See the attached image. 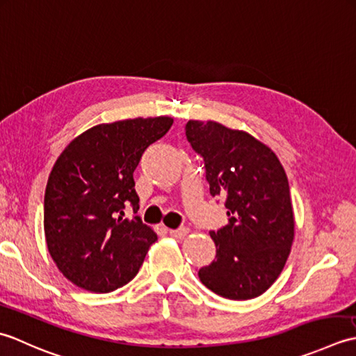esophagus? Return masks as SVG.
<instances>
[{
    "mask_svg": "<svg viewBox=\"0 0 356 356\" xmlns=\"http://www.w3.org/2000/svg\"><path fill=\"white\" fill-rule=\"evenodd\" d=\"M169 234H170V236H173V238H183V236H186V235L188 234V229H186V227L173 229V230H169Z\"/></svg>",
    "mask_w": 356,
    "mask_h": 356,
    "instance_id": "esophagus-1",
    "label": "esophagus"
}]
</instances>
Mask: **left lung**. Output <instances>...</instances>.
Returning a JSON list of instances; mask_svg holds the SVG:
<instances>
[{"mask_svg":"<svg viewBox=\"0 0 356 356\" xmlns=\"http://www.w3.org/2000/svg\"><path fill=\"white\" fill-rule=\"evenodd\" d=\"M186 136L202 158L212 197L229 221L210 230L216 257L198 277L229 300L257 298L284 267L293 241V209L286 172L273 152L243 130L215 121H187Z\"/></svg>","mask_w":356,"mask_h":356,"instance_id":"8db88e82","label":"left lung"}]
</instances>
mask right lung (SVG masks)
Returning a JSON list of instances; mask_svg holds the SVG:
<instances>
[{
    "label": "right lung",
    "mask_w": 356,
    "mask_h": 356,
    "mask_svg": "<svg viewBox=\"0 0 356 356\" xmlns=\"http://www.w3.org/2000/svg\"><path fill=\"white\" fill-rule=\"evenodd\" d=\"M169 117L135 118L86 130L56 159L44 195V234L64 277L95 293L135 278L155 232L138 212L134 172L146 149L169 132Z\"/></svg>",
    "instance_id": "1"
}]
</instances>
